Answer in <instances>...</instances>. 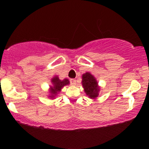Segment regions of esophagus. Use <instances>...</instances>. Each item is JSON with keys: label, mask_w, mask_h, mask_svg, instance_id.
I'll list each match as a JSON object with an SVG mask.
<instances>
[{"label": "esophagus", "mask_w": 149, "mask_h": 149, "mask_svg": "<svg viewBox=\"0 0 149 149\" xmlns=\"http://www.w3.org/2000/svg\"><path fill=\"white\" fill-rule=\"evenodd\" d=\"M70 82L71 85H76V83H76V80H75V79H70Z\"/></svg>", "instance_id": "obj_1"}]
</instances>
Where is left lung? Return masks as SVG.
I'll list each match as a JSON object with an SVG mask.
<instances>
[{"instance_id": "obj_1", "label": "left lung", "mask_w": 149, "mask_h": 149, "mask_svg": "<svg viewBox=\"0 0 149 149\" xmlns=\"http://www.w3.org/2000/svg\"><path fill=\"white\" fill-rule=\"evenodd\" d=\"M82 85L87 95L91 99L98 96L100 87L96 79L90 72H85L82 75Z\"/></svg>"}]
</instances>
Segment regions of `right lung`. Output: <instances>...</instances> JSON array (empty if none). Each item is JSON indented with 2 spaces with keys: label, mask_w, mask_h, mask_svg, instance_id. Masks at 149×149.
<instances>
[{
  "label": "right lung",
  "mask_w": 149,
  "mask_h": 149,
  "mask_svg": "<svg viewBox=\"0 0 149 149\" xmlns=\"http://www.w3.org/2000/svg\"><path fill=\"white\" fill-rule=\"evenodd\" d=\"M52 83L53 85L50 86L49 92L51 94L49 95V97L52 99H54L57 94L61 91V89L65 85H69L70 81L67 79H64V80H60L58 76H56L52 79Z\"/></svg>",
  "instance_id": "right-lung-1"
}]
</instances>
